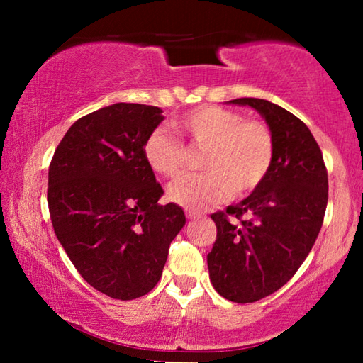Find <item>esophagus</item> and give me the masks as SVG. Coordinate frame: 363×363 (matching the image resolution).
<instances>
[{
    "instance_id": "esophagus-1",
    "label": "esophagus",
    "mask_w": 363,
    "mask_h": 363,
    "mask_svg": "<svg viewBox=\"0 0 363 363\" xmlns=\"http://www.w3.org/2000/svg\"><path fill=\"white\" fill-rule=\"evenodd\" d=\"M186 216H187L189 219H195V218H200V213L192 211V210H186Z\"/></svg>"
}]
</instances>
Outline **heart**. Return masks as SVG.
<instances>
[{"label": "heart", "instance_id": "1", "mask_svg": "<svg viewBox=\"0 0 363 363\" xmlns=\"http://www.w3.org/2000/svg\"><path fill=\"white\" fill-rule=\"evenodd\" d=\"M190 145L205 149L199 174H186L171 184L168 199L186 210H205L232 195L243 196L261 186L275 158V139L269 125L243 118L242 113L218 106H200L173 123ZM144 160L163 177L181 173L186 149L174 136L157 128L145 138Z\"/></svg>", "mask_w": 363, "mask_h": 363}]
</instances>
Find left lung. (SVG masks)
Returning <instances> with one entry per match:
<instances>
[{"instance_id":"1","label":"left lung","mask_w":363,"mask_h":363,"mask_svg":"<svg viewBox=\"0 0 363 363\" xmlns=\"http://www.w3.org/2000/svg\"><path fill=\"white\" fill-rule=\"evenodd\" d=\"M230 104L257 110L274 133L275 158L255 192L211 214L218 229L208 253L210 280L220 296L255 303L280 290L314 247L328 201L322 150L303 121L255 97Z\"/></svg>"}]
</instances>
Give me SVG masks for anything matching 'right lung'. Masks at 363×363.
Returning <instances> with one entry per match:
<instances>
[{"mask_svg":"<svg viewBox=\"0 0 363 363\" xmlns=\"http://www.w3.org/2000/svg\"><path fill=\"white\" fill-rule=\"evenodd\" d=\"M163 110L113 104L77 120L49 164L48 206L56 237L79 275L110 298L144 296L162 277L186 224L145 163V138Z\"/></svg>","mask_w":363,"mask_h":363,"instance_id":"add662e5","label":"right lung"}]
</instances>
